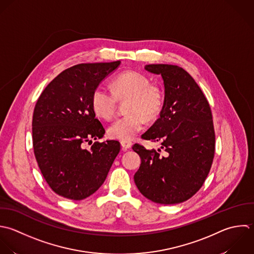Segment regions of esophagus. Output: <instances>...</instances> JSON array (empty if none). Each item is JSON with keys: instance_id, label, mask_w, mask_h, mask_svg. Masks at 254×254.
I'll list each match as a JSON object with an SVG mask.
<instances>
[{"instance_id": "1", "label": "esophagus", "mask_w": 254, "mask_h": 254, "mask_svg": "<svg viewBox=\"0 0 254 254\" xmlns=\"http://www.w3.org/2000/svg\"><path fill=\"white\" fill-rule=\"evenodd\" d=\"M121 145H122V147H123V150L126 151V150H127L128 148L131 147L132 143H131V141H129V140H122V141H121Z\"/></svg>"}]
</instances>
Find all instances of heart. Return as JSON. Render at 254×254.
Masks as SVG:
<instances>
[{"label": "heart", "instance_id": "1", "mask_svg": "<svg viewBox=\"0 0 254 254\" xmlns=\"http://www.w3.org/2000/svg\"><path fill=\"white\" fill-rule=\"evenodd\" d=\"M128 97L126 116L115 121L108 128L112 138L129 140L144 127V120L153 121L163 107L161 90L150 85L149 79L135 71L120 74L113 82V90L104 84L97 86L92 94V107L97 115L110 120L117 111L118 99Z\"/></svg>", "mask_w": 254, "mask_h": 254}]
</instances>
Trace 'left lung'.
Wrapping results in <instances>:
<instances>
[{"label": "left lung", "mask_w": 254, "mask_h": 254, "mask_svg": "<svg viewBox=\"0 0 254 254\" xmlns=\"http://www.w3.org/2000/svg\"><path fill=\"white\" fill-rule=\"evenodd\" d=\"M145 69L161 74L165 99L159 119L141 135L159 141L157 150L134 143L140 156L134 182L148 200L163 205L179 204L203 186L215 156L216 134L210 104L201 88L183 68L149 64Z\"/></svg>", "instance_id": "8db88e82"}]
</instances>
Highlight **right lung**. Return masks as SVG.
I'll return each instance as SVG.
<instances>
[{"instance_id":"right-lung-1","label":"right lung","mask_w":254,"mask_h":254,"mask_svg":"<svg viewBox=\"0 0 254 254\" xmlns=\"http://www.w3.org/2000/svg\"><path fill=\"white\" fill-rule=\"evenodd\" d=\"M121 61L81 63L58 74L42 91L32 116L33 152L46 183L57 195L80 201L104 183L121 150L117 140L95 141L105 128L96 119L92 94Z\"/></svg>"}]
</instances>
